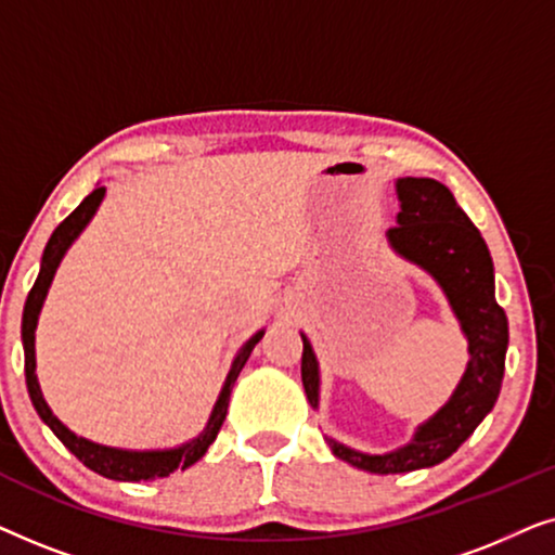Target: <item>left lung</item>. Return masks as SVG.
<instances>
[{
	"instance_id": "left-lung-1",
	"label": "left lung",
	"mask_w": 555,
	"mask_h": 555,
	"mask_svg": "<svg viewBox=\"0 0 555 555\" xmlns=\"http://www.w3.org/2000/svg\"><path fill=\"white\" fill-rule=\"evenodd\" d=\"M401 211L386 232L391 247L442 285L469 344V363L452 399L416 429L406 447L389 454H363L328 439L348 465L374 475L412 473L431 467L460 450L492 406L505 371L507 318L495 300L492 257L482 234L457 207L450 189L437 179L404 177L397 181ZM300 376L308 401L318 406V363L302 336Z\"/></svg>"
}]
</instances>
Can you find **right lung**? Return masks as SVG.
I'll list each match as a JSON object with an SVG mask.
<instances>
[{
    "label": "right lung",
    "instance_id": "add662e5",
    "mask_svg": "<svg viewBox=\"0 0 555 555\" xmlns=\"http://www.w3.org/2000/svg\"><path fill=\"white\" fill-rule=\"evenodd\" d=\"M105 186H95L86 199H82L78 207H75L70 215H67L63 222L57 224V230L52 232L48 240V247L42 253V268L40 275H37L33 291L27 295L25 313H22V344H25V378H27V391L29 399L37 409V414L42 416V422L55 431L60 442H63L67 450H70L75 457H78L82 465L93 469V473L108 477V480H124V482H139V480H156V477L171 475L173 469H186L192 467L196 460L204 457V452L209 450V444L215 442L219 429H222L227 406H230V393L232 386L237 382L242 366H245L249 353L257 346V340L264 336V331L255 333L253 338L247 340L245 346L240 348L237 359H234L230 376L222 386V393H219L215 412L209 416L207 429L202 431L199 437L192 439V442L177 447V450H162V452H131V450H116V447H103L95 442H88L78 435H73L70 429L65 427L63 422L57 420L55 414L50 412V406L44 404L40 384H37L35 376V328H37V315H40V308L44 302V295H48V287L52 283V275H55L60 260H63L65 249L73 245V240L82 232V227L90 222V217L95 215L98 204L103 202Z\"/></svg>",
    "mask_w": 555,
    "mask_h": 555
}]
</instances>
